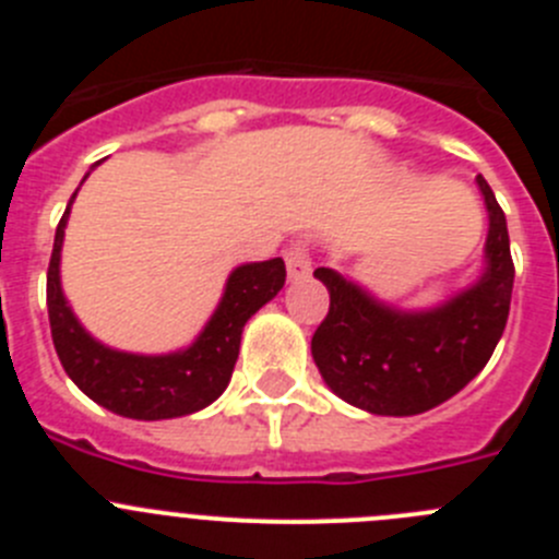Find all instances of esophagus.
Returning <instances> with one entry per match:
<instances>
[{
	"mask_svg": "<svg viewBox=\"0 0 559 559\" xmlns=\"http://www.w3.org/2000/svg\"><path fill=\"white\" fill-rule=\"evenodd\" d=\"M285 265H288V280H305L310 274V254L305 243H294L285 251Z\"/></svg>",
	"mask_w": 559,
	"mask_h": 559,
	"instance_id": "1",
	"label": "esophagus"
}]
</instances>
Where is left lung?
Returning <instances> with one entry per match:
<instances>
[{
    "instance_id": "obj_1",
    "label": "left lung",
    "mask_w": 559,
    "mask_h": 559,
    "mask_svg": "<svg viewBox=\"0 0 559 559\" xmlns=\"http://www.w3.org/2000/svg\"><path fill=\"white\" fill-rule=\"evenodd\" d=\"M490 212L487 271L473 288L437 310L400 313L333 269H316L330 290V310L310 349L324 383L364 412L408 417L445 403L484 369L507 328L515 265L507 218L478 176Z\"/></svg>"
}]
</instances>
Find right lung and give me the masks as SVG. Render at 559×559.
Segmentation results:
<instances>
[{"instance_id": "obj_1", "label": "right lung", "mask_w": 559, "mask_h": 559, "mask_svg": "<svg viewBox=\"0 0 559 559\" xmlns=\"http://www.w3.org/2000/svg\"><path fill=\"white\" fill-rule=\"evenodd\" d=\"M75 199V195H72ZM69 199V206H72ZM69 206L56 229V243L47 269V313L52 344L67 374L83 394L108 412L131 419H170L199 412L218 400L229 386L240 353L243 324L271 302L285 285L283 257L249 263L231 271L224 299L212 313L204 333L185 353L131 355L103 347L69 310L61 294V243Z\"/></svg>"}]
</instances>
